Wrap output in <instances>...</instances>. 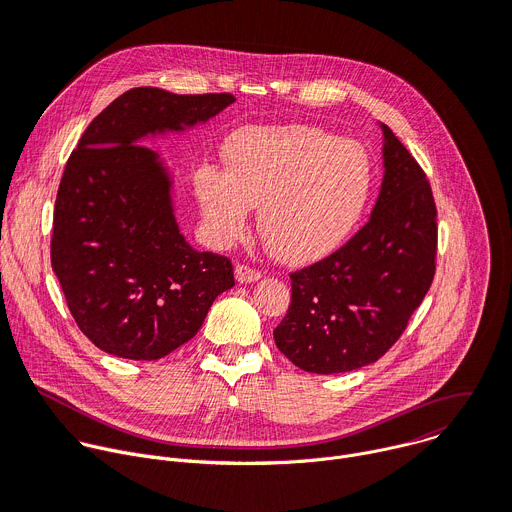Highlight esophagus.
I'll return each instance as SVG.
<instances>
[{"mask_svg":"<svg viewBox=\"0 0 512 512\" xmlns=\"http://www.w3.org/2000/svg\"><path fill=\"white\" fill-rule=\"evenodd\" d=\"M235 279L237 283H255L261 279V271L247 267V265H237L235 267Z\"/></svg>","mask_w":512,"mask_h":512,"instance_id":"34e87169","label":"esophagus"}]
</instances>
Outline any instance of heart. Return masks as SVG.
Listing matches in <instances>:
<instances>
[{"label": "heart", "instance_id": "heart-1", "mask_svg": "<svg viewBox=\"0 0 512 512\" xmlns=\"http://www.w3.org/2000/svg\"><path fill=\"white\" fill-rule=\"evenodd\" d=\"M225 166H202L194 192L214 247L247 233L259 204V235L285 265H308L334 253L356 229L373 192L367 150L312 127H249L225 143Z\"/></svg>", "mask_w": 512, "mask_h": 512}]
</instances>
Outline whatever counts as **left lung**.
Masks as SVG:
<instances>
[{
  "label": "left lung",
  "mask_w": 512,
  "mask_h": 512,
  "mask_svg": "<svg viewBox=\"0 0 512 512\" xmlns=\"http://www.w3.org/2000/svg\"><path fill=\"white\" fill-rule=\"evenodd\" d=\"M379 127L385 172L369 223L324 261L291 273V304L273 330L277 348L306 373H348L379 360L433 281L429 182L395 133Z\"/></svg>",
  "instance_id": "8db88e82"
}]
</instances>
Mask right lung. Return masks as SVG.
<instances>
[{
    "mask_svg": "<svg viewBox=\"0 0 512 512\" xmlns=\"http://www.w3.org/2000/svg\"><path fill=\"white\" fill-rule=\"evenodd\" d=\"M233 103L229 93L137 87L101 111L70 154L54 206L52 271L72 318L103 352L129 360L170 354L235 285L229 259L184 239L174 172L145 148Z\"/></svg>",
    "mask_w": 512,
    "mask_h": 512,
    "instance_id": "1",
    "label": "right lung"
}]
</instances>
